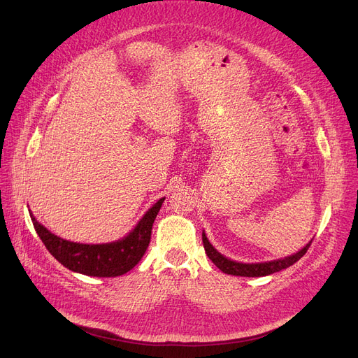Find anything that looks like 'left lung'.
Masks as SVG:
<instances>
[{
	"label": "left lung",
	"instance_id": "1",
	"mask_svg": "<svg viewBox=\"0 0 358 358\" xmlns=\"http://www.w3.org/2000/svg\"><path fill=\"white\" fill-rule=\"evenodd\" d=\"M203 244H204V250H206V254L208 255V259L214 264H216L223 271V273L234 275V276L259 278V276H267L271 273H276V271H280L283 268L292 266L294 263H296L307 252L308 247L311 245V241L303 250H299L298 252H295L289 257H285V259H280V260L266 262V263H238L231 259H226L224 255H222L216 248L210 244L204 232H203Z\"/></svg>",
	"mask_w": 358,
	"mask_h": 358
}]
</instances>
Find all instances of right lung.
<instances>
[{"instance_id":"add662e5","label":"right lung","mask_w":358,"mask_h":358,"mask_svg":"<svg viewBox=\"0 0 358 358\" xmlns=\"http://www.w3.org/2000/svg\"><path fill=\"white\" fill-rule=\"evenodd\" d=\"M164 198H160L142 217L134 231L108 244H78L51 234L29 210L38 236L57 262L76 273L94 278H116L132 270L145 254L151 241L152 223Z\"/></svg>"}]
</instances>
